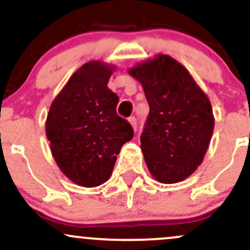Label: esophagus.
I'll list each match as a JSON object with an SVG mask.
<instances>
[{
	"label": "esophagus",
	"mask_w": 250,
	"mask_h": 250,
	"mask_svg": "<svg viewBox=\"0 0 250 250\" xmlns=\"http://www.w3.org/2000/svg\"><path fill=\"white\" fill-rule=\"evenodd\" d=\"M128 121L130 122V125H133L134 129L137 128V119H136V117H135V116H130V117H129V119H128Z\"/></svg>",
	"instance_id": "esophagus-1"
}]
</instances>
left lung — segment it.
<instances>
[{
  "instance_id": "1",
  "label": "left lung",
  "mask_w": 250,
  "mask_h": 250,
  "mask_svg": "<svg viewBox=\"0 0 250 250\" xmlns=\"http://www.w3.org/2000/svg\"><path fill=\"white\" fill-rule=\"evenodd\" d=\"M129 74L142 84L149 104L141 134L149 171L162 183L187 179L202 162L214 130L208 97L168 55L137 64Z\"/></svg>"
}]
</instances>
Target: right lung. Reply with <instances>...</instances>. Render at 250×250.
<instances>
[{"label": "right lung", "mask_w": 250, "mask_h": 250, "mask_svg": "<svg viewBox=\"0 0 250 250\" xmlns=\"http://www.w3.org/2000/svg\"><path fill=\"white\" fill-rule=\"evenodd\" d=\"M113 69L100 61L83 64L51 103L45 122L57 166L83 187L105 182L116 155L134 136L130 123L116 113L119 96L107 85Z\"/></svg>", "instance_id": "add662e5"}]
</instances>
